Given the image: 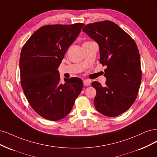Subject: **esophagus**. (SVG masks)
Here are the masks:
<instances>
[{
	"mask_svg": "<svg viewBox=\"0 0 157 157\" xmlns=\"http://www.w3.org/2000/svg\"><path fill=\"white\" fill-rule=\"evenodd\" d=\"M90 80L89 79H84L83 80V85L85 86H88V85H90Z\"/></svg>",
	"mask_w": 157,
	"mask_h": 157,
	"instance_id": "esophagus-1",
	"label": "esophagus"
}]
</instances>
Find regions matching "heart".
Returning a JSON list of instances; mask_svg holds the SVG:
<instances>
[{"mask_svg": "<svg viewBox=\"0 0 157 157\" xmlns=\"http://www.w3.org/2000/svg\"><path fill=\"white\" fill-rule=\"evenodd\" d=\"M88 42H85V43H88Z\"/></svg>", "mask_w": 157, "mask_h": 157, "instance_id": "obj_1", "label": "heart"}]
</instances>
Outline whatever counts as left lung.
Listing matches in <instances>:
<instances>
[{
  "label": "left lung",
  "instance_id": "1",
  "mask_svg": "<svg viewBox=\"0 0 157 157\" xmlns=\"http://www.w3.org/2000/svg\"><path fill=\"white\" fill-rule=\"evenodd\" d=\"M82 31L98 43L100 62L107 67L105 86L97 82L91 84L97 91L94 106L102 114L116 117L131 107L138 93L141 70L137 45L111 21L89 23Z\"/></svg>",
  "mask_w": 157,
  "mask_h": 157
}]
</instances>
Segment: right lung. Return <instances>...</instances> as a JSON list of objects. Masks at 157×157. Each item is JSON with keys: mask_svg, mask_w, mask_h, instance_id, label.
I'll return each mask as SVG.
<instances>
[{"mask_svg": "<svg viewBox=\"0 0 157 157\" xmlns=\"http://www.w3.org/2000/svg\"><path fill=\"white\" fill-rule=\"evenodd\" d=\"M83 23L48 25L38 29L24 44L19 59L21 85L33 109L49 121H58L72 110L82 92V80L64 78L58 67Z\"/></svg>", "mask_w": 157, "mask_h": 157, "instance_id": "add662e5", "label": "right lung"}]
</instances>
